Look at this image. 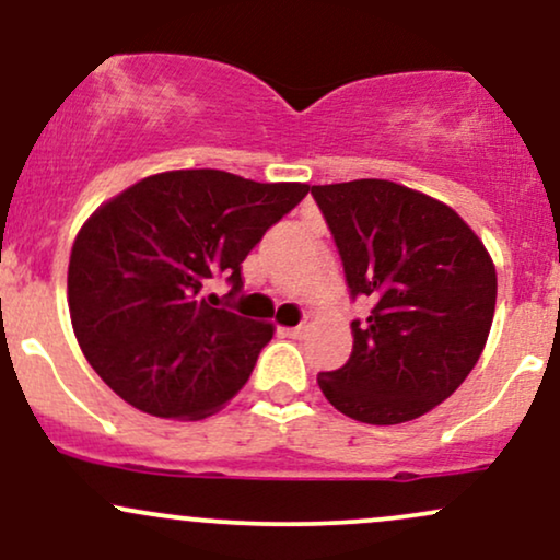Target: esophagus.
<instances>
[{
	"mask_svg": "<svg viewBox=\"0 0 560 560\" xmlns=\"http://www.w3.org/2000/svg\"><path fill=\"white\" fill-rule=\"evenodd\" d=\"M280 332L288 338H301L306 332V325H296V328H280Z\"/></svg>",
	"mask_w": 560,
	"mask_h": 560,
	"instance_id": "1",
	"label": "esophagus"
}]
</instances>
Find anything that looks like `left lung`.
Masks as SVG:
<instances>
[{"instance_id": "left-lung-1", "label": "left lung", "mask_w": 560, "mask_h": 560, "mask_svg": "<svg viewBox=\"0 0 560 560\" xmlns=\"http://www.w3.org/2000/svg\"><path fill=\"white\" fill-rule=\"evenodd\" d=\"M351 296L349 362L319 373L325 399L370 425L416 420L457 392L479 362L494 317L498 272L474 230L442 200L388 179L312 185Z\"/></svg>"}]
</instances>
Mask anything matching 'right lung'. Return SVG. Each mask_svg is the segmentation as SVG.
<instances>
[{"instance_id":"right-lung-1","label":"right lung","mask_w":560,"mask_h":560,"mask_svg":"<svg viewBox=\"0 0 560 560\" xmlns=\"http://www.w3.org/2000/svg\"><path fill=\"white\" fill-rule=\"evenodd\" d=\"M310 185L254 182L219 168L144 177L105 200L68 261V310L86 362L155 418L200 420L248 381L275 325L217 310L213 275L243 288L241 264Z\"/></svg>"}]
</instances>
